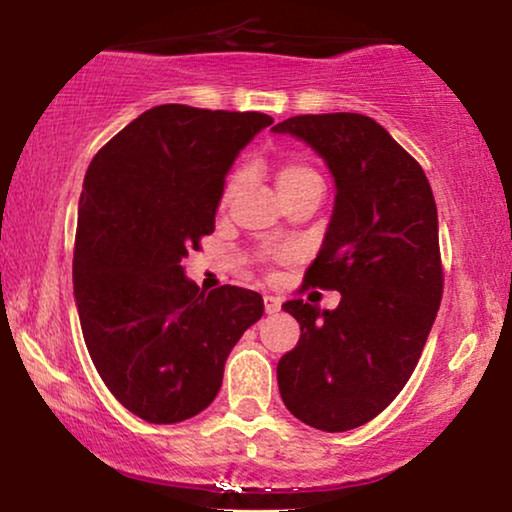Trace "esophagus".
<instances>
[{
  "mask_svg": "<svg viewBox=\"0 0 512 512\" xmlns=\"http://www.w3.org/2000/svg\"><path fill=\"white\" fill-rule=\"evenodd\" d=\"M263 305H265V312H268V314H277L279 310H282V300L275 298V296H265Z\"/></svg>",
  "mask_w": 512,
  "mask_h": 512,
  "instance_id": "34e87169",
  "label": "esophagus"
}]
</instances>
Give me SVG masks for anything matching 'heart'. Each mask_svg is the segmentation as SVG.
I'll return each mask as SVG.
<instances>
[{"label": "heart", "mask_w": 512, "mask_h": 512, "mask_svg": "<svg viewBox=\"0 0 512 512\" xmlns=\"http://www.w3.org/2000/svg\"><path fill=\"white\" fill-rule=\"evenodd\" d=\"M307 177H317V174H314L312 170H307V167L289 165V167H284L282 172H279V177H277V186H279V188H284V186L298 184V181H303V179H307ZM240 184H242V179H240V177H235L233 181H230L226 198H230V195H233V193L237 191V186H240Z\"/></svg>", "instance_id": "b5f03b06"}]
</instances>
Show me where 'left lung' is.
<instances>
[{"label": "left lung", "mask_w": 512, "mask_h": 512, "mask_svg": "<svg viewBox=\"0 0 512 512\" xmlns=\"http://www.w3.org/2000/svg\"><path fill=\"white\" fill-rule=\"evenodd\" d=\"M272 132L305 142L331 172L333 214L305 282L340 291L335 310L282 305L300 340L277 363L279 394L307 426L349 431L398 396L436 321V200L417 160L373 118L307 114Z\"/></svg>", "instance_id": "8db88e82"}]
</instances>
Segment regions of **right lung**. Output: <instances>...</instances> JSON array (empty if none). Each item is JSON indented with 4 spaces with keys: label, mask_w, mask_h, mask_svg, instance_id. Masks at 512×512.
Instances as JSON below:
<instances>
[{
    "label": "right lung",
    "mask_w": 512,
    "mask_h": 512,
    "mask_svg": "<svg viewBox=\"0 0 512 512\" xmlns=\"http://www.w3.org/2000/svg\"><path fill=\"white\" fill-rule=\"evenodd\" d=\"M272 118L160 104L97 151L83 179L74 300L111 394L151 424L195 417L263 314L240 286L200 291L181 261L214 233L226 174Z\"/></svg>",
    "instance_id": "1"
}]
</instances>
